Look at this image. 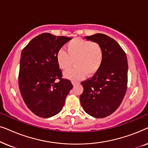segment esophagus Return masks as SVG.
<instances>
[{"instance_id":"1","label":"esophagus","mask_w":148,"mask_h":148,"mask_svg":"<svg viewBox=\"0 0 148 148\" xmlns=\"http://www.w3.org/2000/svg\"><path fill=\"white\" fill-rule=\"evenodd\" d=\"M79 84V82H77V81H72V84L73 85V86H75L77 84Z\"/></svg>"}]
</instances>
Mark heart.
<instances>
[{"label":"heart","instance_id":"b5f03b06","mask_svg":"<svg viewBox=\"0 0 148 148\" xmlns=\"http://www.w3.org/2000/svg\"><path fill=\"white\" fill-rule=\"evenodd\" d=\"M66 52L60 49L56 53V61L62 70L66 71L74 64L71 70L64 73L66 78L78 80L86 74L92 76L100 68L103 60V49L98 42L75 39L66 44Z\"/></svg>","mask_w":148,"mask_h":148}]
</instances>
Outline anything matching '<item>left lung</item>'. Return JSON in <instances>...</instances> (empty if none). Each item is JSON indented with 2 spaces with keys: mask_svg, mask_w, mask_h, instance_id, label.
Returning <instances> with one entry per match:
<instances>
[{
  "mask_svg": "<svg viewBox=\"0 0 148 148\" xmlns=\"http://www.w3.org/2000/svg\"><path fill=\"white\" fill-rule=\"evenodd\" d=\"M102 46L104 55L100 68L91 79L81 83L84 92L80 102L85 112L95 118H104L120 106L127 88L128 63L120 45L103 34L86 36Z\"/></svg>",
  "mask_w": 148,
  "mask_h": 148,
  "instance_id": "obj_1",
  "label": "left lung"
}]
</instances>
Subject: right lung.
<instances>
[{
	"mask_svg": "<svg viewBox=\"0 0 148 148\" xmlns=\"http://www.w3.org/2000/svg\"><path fill=\"white\" fill-rule=\"evenodd\" d=\"M71 39L44 33L33 38L22 50L19 90L26 106L38 116L50 118L59 113L73 88L69 80L62 78L56 58L58 50Z\"/></svg>",
	"mask_w": 148,
	"mask_h": 148,
	"instance_id": "right-lung-1",
	"label": "right lung"
}]
</instances>
